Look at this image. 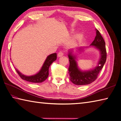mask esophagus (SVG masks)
<instances>
[{"label": "esophagus", "mask_w": 121, "mask_h": 121, "mask_svg": "<svg viewBox=\"0 0 121 121\" xmlns=\"http://www.w3.org/2000/svg\"><path fill=\"white\" fill-rule=\"evenodd\" d=\"M63 52L62 51H60L58 54V57H61V56H62L63 55Z\"/></svg>", "instance_id": "34e87169"}]
</instances>
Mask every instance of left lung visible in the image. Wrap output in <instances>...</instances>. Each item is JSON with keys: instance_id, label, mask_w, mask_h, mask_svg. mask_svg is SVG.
<instances>
[{"instance_id": "8db88e82", "label": "left lung", "mask_w": 121, "mask_h": 121, "mask_svg": "<svg viewBox=\"0 0 121 121\" xmlns=\"http://www.w3.org/2000/svg\"><path fill=\"white\" fill-rule=\"evenodd\" d=\"M96 36L94 41L90 44L99 50L101 57L99 60L98 66L93 69L87 71H81L78 68L75 56L72 54V51H69L68 57L70 65L69 67V73L70 80L73 83L78 86H83L89 84L95 81L98 75L103 68L106 60V51L105 42L102 36L98 30L96 29Z\"/></svg>"}]
</instances>
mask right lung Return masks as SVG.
I'll list each match as a JSON object with an SVG mask.
<instances>
[{
    "label": "right lung",
    "mask_w": 121,
    "mask_h": 121,
    "mask_svg": "<svg viewBox=\"0 0 121 121\" xmlns=\"http://www.w3.org/2000/svg\"><path fill=\"white\" fill-rule=\"evenodd\" d=\"M56 59V53H54L47 56L43 65L40 71L34 75L26 76L22 74L18 70H16L17 72L21 79L26 81L32 83H41L45 81L49 75V69L50 66L53 62Z\"/></svg>",
    "instance_id": "right-lung-1"
}]
</instances>
